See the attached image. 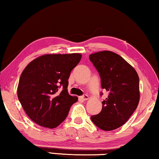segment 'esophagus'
<instances>
[{"instance_id":"obj_1","label":"esophagus","mask_w":159,"mask_h":159,"mask_svg":"<svg viewBox=\"0 0 159 159\" xmlns=\"http://www.w3.org/2000/svg\"><path fill=\"white\" fill-rule=\"evenodd\" d=\"M80 98H81L82 100H87L88 99H89V96H88L87 94H84V95L80 97Z\"/></svg>"}]
</instances>
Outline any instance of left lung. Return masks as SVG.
Masks as SVG:
<instances>
[{
    "label": "left lung",
    "mask_w": 159,
    "mask_h": 159,
    "mask_svg": "<svg viewBox=\"0 0 159 159\" xmlns=\"http://www.w3.org/2000/svg\"><path fill=\"white\" fill-rule=\"evenodd\" d=\"M89 59L100 74L102 88L108 92L101 111L92 116L91 120L100 129L115 130L123 125L137 108L139 75L129 63L112 51L90 54Z\"/></svg>",
    "instance_id": "left-lung-1"
}]
</instances>
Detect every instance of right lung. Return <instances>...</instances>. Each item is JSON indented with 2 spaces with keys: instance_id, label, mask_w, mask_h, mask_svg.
I'll list each match as a JSON object with an SVG mask.
<instances>
[{
  "instance_id": "add662e5",
  "label": "right lung",
  "mask_w": 159,
  "mask_h": 159,
  "mask_svg": "<svg viewBox=\"0 0 159 159\" xmlns=\"http://www.w3.org/2000/svg\"><path fill=\"white\" fill-rule=\"evenodd\" d=\"M81 53L45 54L34 59L22 73L17 97L22 107L35 123L54 128L67 117L78 101L67 92L70 72L79 63ZM63 89L59 92V88Z\"/></svg>"
}]
</instances>
